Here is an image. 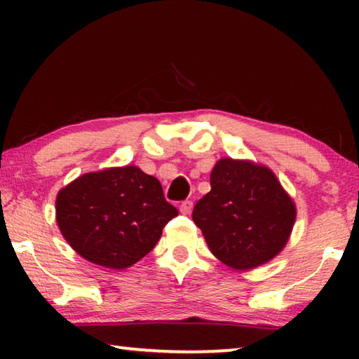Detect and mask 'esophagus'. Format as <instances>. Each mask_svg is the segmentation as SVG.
<instances>
[{
  "label": "esophagus",
  "instance_id": "obj_1",
  "mask_svg": "<svg viewBox=\"0 0 359 359\" xmlns=\"http://www.w3.org/2000/svg\"><path fill=\"white\" fill-rule=\"evenodd\" d=\"M191 210H193V203L191 201H183V203L180 204V212L188 215L191 214Z\"/></svg>",
  "mask_w": 359,
  "mask_h": 359
}]
</instances>
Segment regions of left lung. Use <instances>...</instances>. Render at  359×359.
Listing matches in <instances>:
<instances>
[{
	"mask_svg": "<svg viewBox=\"0 0 359 359\" xmlns=\"http://www.w3.org/2000/svg\"><path fill=\"white\" fill-rule=\"evenodd\" d=\"M296 203L266 165L224 156L210 171V191L193 220L210 253L235 271L276 258L291 238Z\"/></svg>",
	"mask_w": 359,
	"mask_h": 359,
	"instance_id": "left-lung-1",
	"label": "left lung"
}]
</instances>
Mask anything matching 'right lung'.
<instances>
[{
	"instance_id": "right-lung-1",
	"label": "right lung",
	"mask_w": 359,
	"mask_h": 359,
	"mask_svg": "<svg viewBox=\"0 0 359 359\" xmlns=\"http://www.w3.org/2000/svg\"><path fill=\"white\" fill-rule=\"evenodd\" d=\"M176 215L160 181L135 165L78 176L55 199L67 243L86 262L109 269H126L150 253Z\"/></svg>"
}]
</instances>
